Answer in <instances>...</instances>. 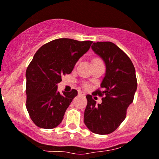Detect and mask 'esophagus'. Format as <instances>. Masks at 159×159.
<instances>
[{
    "mask_svg": "<svg viewBox=\"0 0 159 159\" xmlns=\"http://www.w3.org/2000/svg\"><path fill=\"white\" fill-rule=\"evenodd\" d=\"M78 95H82V96H83V95H84V93H82V92H79V93H78Z\"/></svg>",
    "mask_w": 159,
    "mask_h": 159,
    "instance_id": "obj_1",
    "label": "esophagus"
}]
</instances>
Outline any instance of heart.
<instances>
[{"mask_svg":"<svg viewBox=\"0 0 159 159\" xmlns=\"http://www.w3.org/2000/svg\"><path fill=\"white\" fill-rule=\"evenodd\" d=\"M96 61H98V60H96Z\"/></svg>","mask_w":159,"mask_h":159,"instance_id":"b5f03b06","label":"heart"}]
</instances>
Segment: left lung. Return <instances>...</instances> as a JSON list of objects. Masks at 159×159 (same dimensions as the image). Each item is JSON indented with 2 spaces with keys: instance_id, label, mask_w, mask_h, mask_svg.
Instances as JSON below:
<instances>
[{
  "instance_id": "8db88e82",
  "label": "left lung",
  "mask_w": 159,
  "mask_h": 159,
  "mask_svg": "<svg viewBox=\"0 0 159 159\" xmlns=\"http://www.w3.org/2000/svg\"><path fill=\"white\" fill-rule=\"evenodd\" d=\"M91 48L106 65L102 91L98 89L92 94L105 97L97 104L91 95H87L84 122L93 133L110 134L123 123L133 103L137 89L136 70L127 55L111 42L93 43Z\"/></svg>"
}]
</instances>
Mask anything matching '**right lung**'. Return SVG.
Segmentation results:
<instances>
[{
	"mask_svg": "<svg viewBox=\"0 0 159 159\" xmlns=\"http://www.w3.org/2000/svg\"><path fill=\"white\" fill-rule=\"evenodd\" d=\"M92 41L61 38L38 49L26 71V109L33 123L43 129H53L62 121L67 108L78 91H57L61 76L70 74Z\"/></svg>",
	"mask_w": 159,
	"mask_h": 159,
	"instance_id": "add662e5",
	"label": "right lung"
}]
</instances>
